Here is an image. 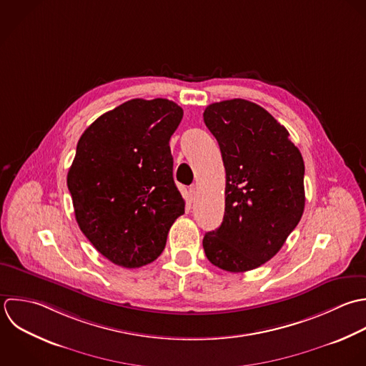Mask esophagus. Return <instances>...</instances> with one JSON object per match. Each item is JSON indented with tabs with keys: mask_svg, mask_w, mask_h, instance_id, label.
Listing matches in <instances>:
<instances>
[{
	"mask_svg": "<svg viewBox=\"0 0 366 366\" xmlns=\"http://www.w3.org/2000/svg\"><path fill=\"white\" fill-rule=\"evenodd\" d=\"M195 198H197V188L192 187V188H189V191H188V199H189V202H194Z\"/></svg>",
	"mask_w": 366,
	"mask_h": 366,
	"instance_id": "esophagus-1",
	"label": "esophagus"
}]
</instances>
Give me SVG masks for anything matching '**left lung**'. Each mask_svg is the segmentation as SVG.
Masks as SVG:
<instances>
[{
    "label": "left lung",
    "mask_w": 366,
    "mask_h": 366,
    "mask_svg": "<svg viewBox=\"0 0 366 366\" xmlns=\"http://www.w3.org/2000/svg\"><path fill=\"white\" fill-rule=\"evenodd\" d=\"M204 122L227 174L224 219L205 234L204 251L224 271H251L275 257L301 221L304 159L287 128L251 101L214 102Z\"/></svg>",
    "instance_id": "8db88e82"
}]
</instances>
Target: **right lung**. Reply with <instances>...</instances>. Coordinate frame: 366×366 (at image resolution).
I'll return each instance as SVG.
<instances>
[{"mask_svg":"<svg viewBox=\"0 0 366 366\" xmlns=\"http://www.w3.org/2000/svg\"><path fill=\"white\" fill-rule=\"evenodd\" d=\"M182 115L169 99L135 98L97 118L76 144L66 177L75 219L115 265L155 261L185 211L169 148Z\"/></svg>","mask_w":366,"mask_h":366,"instance_id":"1","label":"right lung"}]
</instances>
